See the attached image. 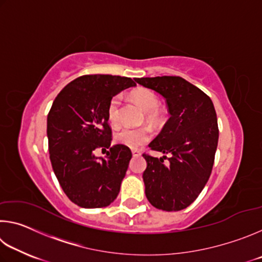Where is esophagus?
Instances as JSON below:
<instances>
[{"label":"esophagus","mask_w":262,"mask_h":262,"mask_svg":"<svg viewBox=\"0 0 262 262\" xmlns=\"http://www.w3.org/2000/svg\"><path fill=\"white\" fill-rule=\"evenodd\" d=\"M132 154H133V156H134V157H139L141 155V151H140V150H137V149H134V150H132Z\"/></svg>","instance_id":"1"}]
</instances>
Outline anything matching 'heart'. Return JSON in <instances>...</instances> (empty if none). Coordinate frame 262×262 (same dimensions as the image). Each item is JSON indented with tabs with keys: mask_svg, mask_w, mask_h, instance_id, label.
Returning a JSON list of instances; mask_svg holds the SVG:
<instances>
[{
	"mask_svg": "<svg viewBox=\"0 0 262 262\" xmlns=\"http://www.w3.org/2000/svg\"><path fill=\"white\" fill-rule=\"evenodd\" d=\"M137 104L143 111L148 113L150 120H156L158 118L157 107L159 105V99L157 95L148 89H140L132 95ZM120 97L114 96L110 100L107 115L108 120L112 125H118L120 121ZM151 137V130L148 127H121L114 134V140L117 143L125 145L128 148H139L142 144L147 143Z\"/></svg>",
	"mask_w": 262,
	"mask_h": 262,
	"instance_id": "heart-1",
	"label": "heart"
}]
</instances>
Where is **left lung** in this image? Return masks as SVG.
I'll list each match as a JSON object with an SVG mask.
<instances>
[{
    "instance_id": "obj_1",
    "label": "left lung",
    "mask_w": 262,
    "mask_h": 262,
    "mask_svg": "<svg viewBox=\"0 0 262 262\" xmlns=\"http://www.w3.org/2000/svg\"><path fill=\"white\" fill-rule=\"evenodd\" d=\"M135 81L164 97L170 113L162 132L149 144L151 150L170 156L156 158L143 154L145 195L157 209L183 210L196 200L214 165L219 143L214 104L205 92L179 76Z\"/></svg>"
}]
</instances>
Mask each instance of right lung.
I'll list each match as a JSON object with an SVG mask.
<instances>
[{"instance_id":"add662e5","label":"right lung","mask_w":262,"mask_h":262,"mask_svg":"<svg viewBox=\"0 0 262 262\" xmlns=\"http://www.w3.org/2000/svg\"><path fill=\"white\" fill-rule=\"evenodd\" d=\"M130 86L135 83L129 77L84 75L53 101L47 117L50 158L60 186L75 205L103 208L120 192L132 151L121 144L111 147L107 108L113 96ZM98 147L105 150L106 159L94 156Z\"/></svg>"}]
</instances>
